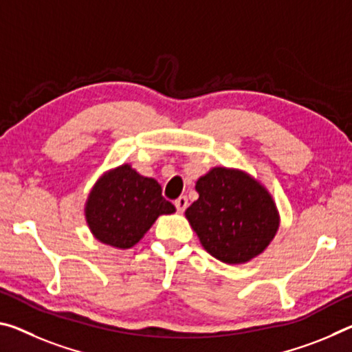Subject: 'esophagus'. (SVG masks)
<instances>
[{
    "label": "esophagus",
    "mask_w": 352,
    "mask_h": 352,
    "mask_svg": "<svg viewBox=\"0 0 352 352\" xmlns=\"http://www.w3.org/2000/svg\"><path fill=\"white\" fill-rule=\"evenodd\" d=\"M186 206H188V199H186L185 196L178 197V199L175 200V208H177L178 213H183V211L186 210Z\"/></svg>",
    "instance_id": "1"
}]
</instances>
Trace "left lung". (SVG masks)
<instances>
[{
    "label": "left lung",
    "instance_id": "1",
    "mask_svg": "<svg viewBox=\"0 0 352 352\" xmlns=\"http://www.w3.org/2000/svg\"><path fill=\"white\" fill-rule=\"evenodd\" d=\"M196 191L186 219L206 252L222 263H248L274 239L280 224L276 202L248 172L213 167L196 182Z\"/></svg>",
    "mask_w": 352,
    "mask_h": 352
}]
</instances>
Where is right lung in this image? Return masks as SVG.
Returning a JSON list of instances; mask_svg holds the SVG:
<instances>
[{
  "instance_id": "obj_1",
  "label": "right lung",
  "mask_w": 352,
  "mask_h": 352,
  "mask_svg": "<svg viewBox=\"0 0 352 352\" xmlns=\"http://www.w3.org/2000/svg\"><path fill=\"white\" fill-rule=\"evenodd\" d=\"M172 213L175 206L161 196L160 183L138 174L130 164L104 172L85 205L94 238L117 249L133 248L161 214Z\"/></svg>"
}]
</instances>
